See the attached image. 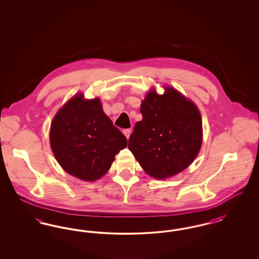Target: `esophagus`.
<instances>
[{"label": "esophagus", "mask_w": 259, "mask_h": 259, "mask_svg": "<svg viewBox=\"0 0 259 259\" xmlns=\"http://www.w3.org/2000/svg\"><path fill=\"white\" fill-rule=\"evenodd\" d=\"M122 132H123V134L125 135V137H126L127 139H129V137L131 135V130H130V129H124Z\"/></svg>", "instance_id": "esophagus-1"}]
</instances>
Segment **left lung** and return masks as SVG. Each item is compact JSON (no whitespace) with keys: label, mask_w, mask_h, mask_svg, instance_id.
<instances>
[{"label":"left lung","mask_w":259,"mask_h":259,"mask_svg":"<svg viewBox=\"0 0 259 259\" xmlns=\"http://www.w3.org/2000/svg\"><path fill=\"white\" fill-rule=\"evenodd\" d=\"M128 148L145 172L167 179L186 169L202 145V119L196 105L172 87L159 95L150 90L141 105Z\"/></svg>","instance_id":"8db88e82"}]
</instances>
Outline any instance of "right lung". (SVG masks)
<instances>
[{
    "label": "right lung",
    "instance_id": "obj_1",
    "mask_svg": "<svg viewBox=\"0 0 259 259\" xmlns=\"http://www.w3.org/2000/svg\"><path fill=\"white\" fill-rule=\"evenodd\" d=\"M50 146L62 168L70 175L94 182L111 168L127 139L103 111L98 98L81 93L69 100L50 126Z\"/></svg>",
    "mask_w": 259,
    "mask_h": 259
}]
</instances>
